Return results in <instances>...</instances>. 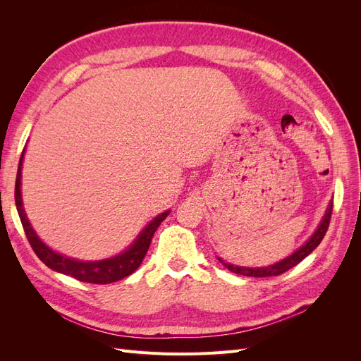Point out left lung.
Instances as JSON below:
<instances>
[{"label": "left lung", "instance_id": "obj_1", "mask_svg": "<svg viewBox=\"0 0 361 361\" xmlns=\"http://www.w3.org/2000/svg\"><path fill=\"white\" fill-rule=\"evenodd\" d=\"M331 212H333V203L329 204V209H326L321 224L316 228V232L312 235V238L309 239L307 243H305L301 248H298L295 251L293 255H290L289 257L283 259L274 265H269V267H264V268H245V267H235L232 264H226L224 260L218 259L221 262V264L228 269L235 272V274L239 276H247V277H272V276H280L283 272H286L288 269L293 268L295 265H298L300 262L307 257L312 251L321 244V241L324 239L326 231H329V226H330V220H331Z\"/></svg>", "mask_w": 361, "mask_h": 361}]
</instances>
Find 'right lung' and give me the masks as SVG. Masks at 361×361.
Masks as SVG:
<instances>
[{"label": "right lung", "mask_w": 361, "mask_h": 361, "mask_svg": "<svg viewBox=\"0 0 361 361\" xmlns=\"http://www.w3.org/2000/svg\"><path fill=\"white\" fill-rule=\"evenodd\" d=\"M24 152L23 155H20L19 166H18L16 185H15V203L18 207L20 223H23V227H24V232L27 235L31 248L35 250L36 256L43 262V264L54 271L71 276L80 281L94 283V285H108V283L122 280L133 274V272L141 265V262H143L158 226L166 220L170 211L159 214L154 221H150L143 231H141L134 244L130 245L126 251H123L122 255L114 256L111 259L94 260V262H82V260L61 256L56 253L54 250H51L48 245H45V243H42V239L36 235L35 231H32V227L25 215L24 206H23V195H20V169H23Z\"/></svg>", "instance_id": "obj_1"}]
</instances>
